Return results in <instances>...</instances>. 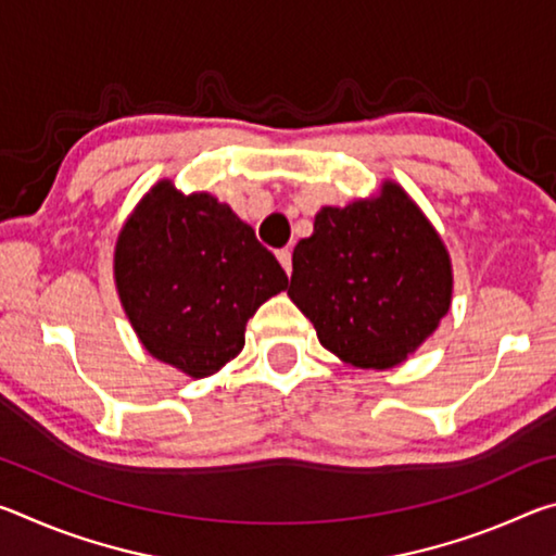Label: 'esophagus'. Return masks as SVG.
Segmentation results:
<instances>
[{
  "label": "esophagus",
  "mask_w": 556,
  "mask_h": 556,
  "mask_svg": "<svg viewBox=\"0 0 556 556\" xmlns=\"http://www.w3.org/2000/svg\"><path fill=\"white\" fill-rule=\"evenodd\" d=\"M277 260H279V265L285 267L287 275H291V250L289 248L277 250Z\"/></svg>",
  "instance_id": "esophagus-1"
}]
</instances>
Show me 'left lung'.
<instances>
[{
	"mask_svg": "<svg viewBox=\"0 0 556 556\" xmlns=\"http://www.w3.org/2000/svg\"><path fill=\"white\" fill-rule=\"evenodd\" d=\"M287 294L324 348L357 368L402 363L451 304L444 242L400 186L375 201L324 208L291 255Z\"/></svg>",
	"mask_w": 556,
	"mask_h": 556,
	"instance_id": "1",
	"label": "left lung"
}]
</instances>
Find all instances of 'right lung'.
I'll return each mask as SVG.
<instances>
[{
  "instance_id": "obj_1",
  "label": "right lung",
  "mask_w": 556,
  "mask_h": 556,
  "mask_svg": "<svg viewBox=\"0 0 556 556\" xmlns=\"http://www.w3.org/2000/svg\"><path fill=\"white\" fill-rule=\"evenodd\" d=\"M122 306L159 361L205 378L244 345V324L287 289L277 257L228 205L159 184L115 250Z\"/></svg>"
}]
</instances>
